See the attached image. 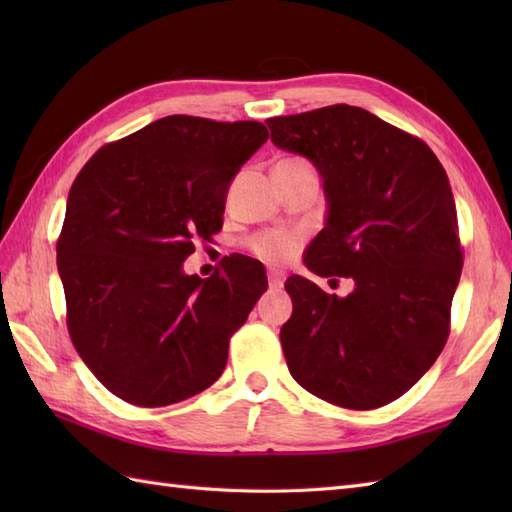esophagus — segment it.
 <instances>
[{
    "label": "esophagus",
    "mask_w": 512,
    "mask_h": 512,
    "mask_svg": "<svg viewBox=\"0 0 512 512\" xmlns=\"http://www.w3.org/2000/svg\"><path fill=\"white\" fill-rule=\"evenodd\" d=\"M268 286L273 290H279L284 286V275L277 273V270H268Z\"/></svg>",
    "instance_id": "34e87169"
}]
</instances>
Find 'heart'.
I'll use <instances>...</instances> for the list:
<instances>
[{"instance_id":"b5f03b06","label":"heart","mask_w":512,"mask_h":512,"mask_svg":"<svg viewBox=\"0 0 512 512\" xmlns=\"http://www.w3.org/2000/svg\"><path fill=\"white\" fill-rule=\"evenodd\" d=\"M281 162H306L301 158H288ZM303 244V233L284 231V228H273V231H262L248 239L250 253L264 259L268 264H286L299 253Z\"/></svg>"}]
</instances>
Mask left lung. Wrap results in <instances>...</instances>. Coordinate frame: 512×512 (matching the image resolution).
<instances>
[{
  "label": "left lung",
  "mask_w": 512,
  "mask_h": 512,
  "mask_svg": "<svg viewBox=\"0 0 512 512\" xmlns=\"http://www.w3.org/2000/svg\"><path fill=\"white\" fill-rule=\"evenodd\" d=\"M266 123L277 147L314 162L330 202L306 266L356 286L341 299L297 275L286 281L292 317L279 339L290 374L336 407H383L449 339L464 253L447 171L424 140L363 107Z\"/></svg>",
  "instance_id": "1"
}]
</instances>
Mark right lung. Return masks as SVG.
Instances as JSON below:
<instances>
[{"mask_svg": "<svg viewBox=\"0 0 512 512\" xmlns=\"http://www.w3.org/2000/svg\"><path fill=\"white\" fill-rule=\"evenodd\" d=\"M266 140L257 121L165 116L76 176L57 239L65 321L114 396L165 407L222 376L228 341L268 288L264 266L228 257L200 279L182 262L220 231L228 184Z\"/></svg>", "mask_w": 512, "mask_h": 512, "instance_id": "1", "label": "right lung"}]
</instances>
